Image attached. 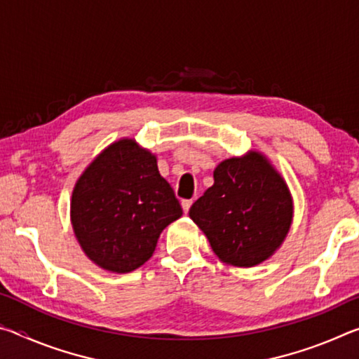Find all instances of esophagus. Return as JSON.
Returning a JSON list of instances; mask_svg holds the SVG:
<instances>
[{
  "label": "esophagus",
  "mask_w": 359,
  "mask_h": 359,
  "mask_svg": "<svg viewBox=\"0 0 359 359\" xmlns=\"http://www.w3.org/2000/svg\"><path fill=\"white\" fill-rule=\"evenodd\" d=\"M193 201L191 199H182V209H184L185 214H188V210H190Z\"/></svg>",
  "instance_id": "34e87169"
}]
</instances>
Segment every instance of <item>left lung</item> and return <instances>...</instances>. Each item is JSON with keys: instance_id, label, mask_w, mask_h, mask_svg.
Masks as SVG:
<instances>
[{"instance_id": "left-lung-1", "label": "left lung", "mask_w": 359, "mask_h": 359, "mask_svg": "<svg viewBox=\"0 0 359 359\" xmlns=\"http://www.w3.org/2000/svg\"><path fill=\"white\" fill-rule=\"evenodd\" d=\"M190 218L208 236L223 263H263L287 238L293 199L287 184L259 151L222 161L214 185L190 208Z\"/></svg>"}]
</instances>
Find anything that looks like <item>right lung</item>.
<instances>
[{
    "label": "right lung",
    "mask_w": 359,
    "mask_h": 359,
    "mask_svg": "<svg viewBox=\"0 0 359 359\" xmlns=\"http://www.w3.org/2000/svg\"><path fill=\"white\" fill-rule=\"evenodd\" d=\"M180 217V203L160 175L156 156L135 139L102 150L72 190L71 223L79 244L95 264L117 274L142 266L161 231Z\"/></svg>",
    "instance_id": "right-lung-1"
}]
</instances>
